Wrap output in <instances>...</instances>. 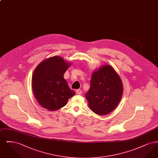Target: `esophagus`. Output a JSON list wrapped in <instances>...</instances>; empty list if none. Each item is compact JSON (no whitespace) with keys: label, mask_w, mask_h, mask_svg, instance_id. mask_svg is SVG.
<instances>
[{"label":"esophagus","mask_w":158,"mask_h":158,"mask_svg":"<svg viewBox=\"0 0 158 158\" xmlns=\"http://www.w3.org/2000/svg\"><path fill=\"white\" fill-rule=\"evenodd\" d=\"M76 94L77 95H81L82 92L81 89H77V90H76Z\"/></svg>","instance_id":"1"}]
</instances>
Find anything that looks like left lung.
Segmentation results:
<instances>
[{"instance_id": "1", "label": "left lung", "mask_w": 158, "mask_h": 158, "mask_svg": "<svg viewBox=\"0 0 158 158\" xmlns=\"http://www.w3.org/2000/svg\"><path fill=\"white\" fill-rule=\"evenodd\" d=\"M123 86L120 76L112 66L104 65L93 72L90 89L86 94L89 106L98 115H106L120 101Z\"/></svg>"}]
</instances>
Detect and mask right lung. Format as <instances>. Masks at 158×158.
<instances>
[{"instance_id": "right-lung-1", "label": "right lung", "mask_w": 158, "mask_h": 158, "mask_svg": "<svg viewBox=\"0 0 158 158\" xmlns=\"http://www.w3.org/2000/svg\"><path fill=\"white\" fill-rule=\"evenodd\" d=\"M70 63L60 56L43 60L34 70L32 79V90L38 102L49 111H56L66 105L75 95L69 87L63 76Z\"/></svg>"}]
</instances>
